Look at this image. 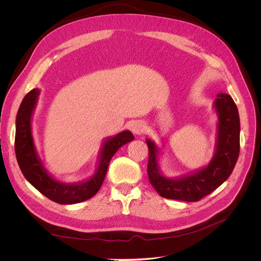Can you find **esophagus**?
<instances>
[{
    "label": "esophagus",
    "mask_w": 261,
    "mask_h": 261,
    "mask_svg": "<svg viewBox=\"0 0 261 261\" xmlns=\"http://www.w3.org/2000/svg\"><path fill=\"white\" fill-rule=\"evenodd\" d=\"M132 130L136 135H141V134H145L146 132V125L143 121H134L132 123Z\"/></svg>",
    "instance_id": "1"
}]
</instances>
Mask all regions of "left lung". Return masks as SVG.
Segmentation results:
<instances>
[{
    "instance_id": "1",
    "label": "left lung",
    "mask_w": 261,
    "mask_h": 261,
    "mask_svg": "<svg viewBox=\"0 0 261 261\" xmlns=\"http://www.w3.org/2000/svg\"><path fill=\"white\" fill-rule=\"evenodd\" d=\"M217 97L216 107L219 114L217 150L215 158L203 170L176 180L164 177L158 169V148L152 141L146 140L149 149L147 165L149 180L164 198L198 201L217 189L234 170L240 154L241 125L238 107L230 94L220 93Z\"/></svg>"
}]
</instances>
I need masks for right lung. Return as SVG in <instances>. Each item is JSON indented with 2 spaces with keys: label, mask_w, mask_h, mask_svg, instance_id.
Listing matches in <instances>:
<instances>
[{
  "label": "right lung",
  "mask_w": 261,
  "mask_h": 261,
  "mask_svg": "<svg viewBox=\"0 0 261 261\" xmlns=\"http://www.w3.org/2000/svg\"><path fill=\"white\" fill-rule=\"evenodd\" d=\"M39 90L33 89L23 98L16 116V134H15V153L23 176L42 195L54 202L72 204L90 199L97 194L103 183L109 163L112 156L123 145L134 139V135L125 130L115 137L107 140L102 149L99 168L91 179L81 184H63L53 179L46 173L39 161L31 137L30 121Z\"/></svg>",
  "instance_id": "obj_1"
}]
</instances>
